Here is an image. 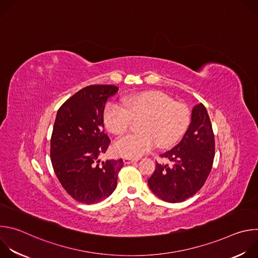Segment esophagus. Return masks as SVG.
I'll return each instance as SVG.
<instances>
[{
  "label": "esophagus",
  "instance_id": "34e87169",
  "mask_svg": "<svg viewBox=\"0 0 258 258\" xmlns=\"http://www.w3.org/2000/svg\"><path fill=\"white\" fill-rule=\"evenodd\" d=\"M139 158H123V162L125 164H130V163H135L138 162Z\"/></svg>",
  "mask_w": 258,
  "mask_h": 258
}]
</instances>
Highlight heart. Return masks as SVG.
Instances as JSON below:
<instances>
[{
	"mask_svg": "<svg viewBox=\"0 0 258 258\" xmlns=\"http://www.w3.org/2000/svg\"><path fill=\"white\" fill-rule=\"evenodd\" d=\"M138 135H126L114 144V152L125 158H138L153 150L159 144L168 147L177 142L191 122L189 108L174 103L168 96L157 92H141L122 99V105L110 102L106 105L103 120L114 135L123 134L133 119L142 118Z\"/></svg>",
	"mask_w": 258,
	"mask_h": 258,
	"instance_id": "1",
	"label": "heart"
}]
</instances>
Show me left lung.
<instances>
[{
    "instance_id": "left-lung-1",
    "label": "left lung",
    "mask_w": 258,
    "mask_h": 258,
    "mask_svg": "<svg viewBox=\"0 0 258 258\" xmlns=\"http://www.w3.org/2000/svg\"><path fill=\"white\" fill-rule=\"evenodd\" d=\"M214 135L207 110L202 103L192 109L191 123L180 142L161 157L148 179L151 191L169 203L182 202L196 194L208 177L214 158Z\"/></svg>"
}]
</instances>
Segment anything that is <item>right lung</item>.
<instances>
[{
  "mask_svg": "<svg viewBox=\"0 0 258 258\" xmlns=\"http://www.w3.org/2000/svg\"><path fill=\"white\" fill-rule=\"evenodd\" d=\"M118 88L89 86L59 108L51 138V161L64 190L79 202L98 203L113 193L122 159L100 162L110 140L104 133L107 100Z\"/></svg>",
  "mask_w": 258,
  "mask_h": 258,
  "instance_id": "right-lung-1",
  "label": "right lung"
}]
</instances>
